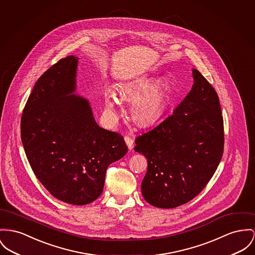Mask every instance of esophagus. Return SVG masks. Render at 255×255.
I'll return each instance as SVG.
<instances>
[{
    "label": "esophagus",
    "instance_id": "esophagus-1",
    "mask_svg": "<svg viewBox=\"0 0 255 255\" xmlns=\"http://www.w3.org/2000/svg\"><path fill=\"white\" fill-rule=\"evenodd\" d=\"M125 142L128 145V150H132V148H133V140L129 136H125Z\"/></svg>",
    "mask_w": 255,
    "mask_h": 255
}]
</instances>
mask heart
I'll list each match as a JSON object with an SVG mask.
<instances>
[{"label": "heart", "mask_w": 255, "mask_h": 255, "mask_svg": "<svg viewBox=\"0 0 255 255\" xmlns=\"http://www.w3.org/2000/svg\"><path fill=\"white\" fill-rule=\"evenodd\" d=\"M151 78L142 77L117 87V92L125 100H131L129 114L131 119L140 126H148L159 119L169 105L168 86L163 81L153 85ZM106 106L113 109L117 99L112 91L105 94Z\"/></svg>", "instance_id": "1"}]
</instances>
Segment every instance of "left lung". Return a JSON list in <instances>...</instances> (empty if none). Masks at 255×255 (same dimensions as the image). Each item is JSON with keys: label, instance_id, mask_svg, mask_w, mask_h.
<instances>
[{"label": "left lung", "instance_id": "8db88e82", "mask_svg": "<svg viewBox=\"0 0 255 255\" xmlns=\"http://www.w3.org/2000/svg\"><path fill=\"white\" fill-rule=\"evenodd\" d=\"M190 92L173 114L135 139V152L148 159L144 199L171 209L198 195L221 162L224 130L216 90L195 68Z\"/></svg>", "mask_w": 255, "mask_h": 255}]
</instances>
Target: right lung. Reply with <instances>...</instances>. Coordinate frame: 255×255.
I'll return each mask as SVG.
<instances>
[{
  "mask_svg": "<svg viewBox=\"0 0 255 255\" xmlns=\"http://www.w3.org/2000/svg\"><path fill=\"white\" fill-rule=\"evenodd\" d=\"M77 64L68 56L37 79L21 117V139L43 187L61 201L86 205L102 194L107 167L128 147L96 123L86 99L72 95Z\"/></svg>",
  "mask_w": 255,
  "mask_h": 255,
  "instance_id": "obj_1",
  "label": "right lung"
}]
</instances>
